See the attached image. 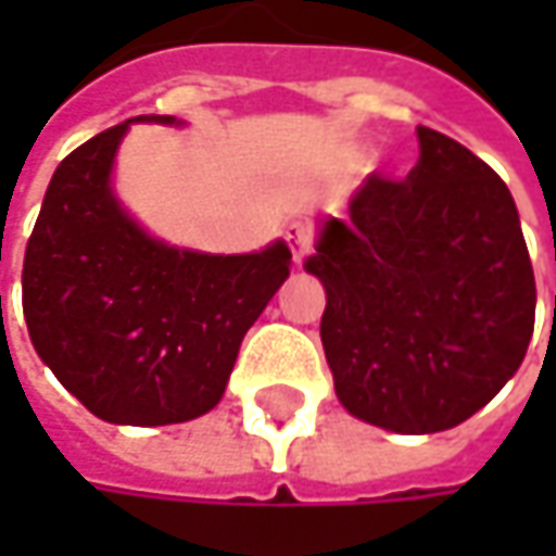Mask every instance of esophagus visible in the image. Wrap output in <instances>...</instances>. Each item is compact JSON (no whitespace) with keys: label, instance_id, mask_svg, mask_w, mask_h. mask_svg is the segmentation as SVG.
<instances>
[{"label":"esophagus","instance_id":"esophagus-1","mask_svg":"<svg viewBox=\"0 0 556 556\" xmlns=\"http://www.w3.org/2000/svg\"><path fill=\"white\" fill-rule=\"evenodd\" d=\"M288 244L290 253H293V263L300 266V263L312 253V247H315V228L306 223L288 225Z\"/></svg>","mask_w":556,"mask_h":556}]
</instances>
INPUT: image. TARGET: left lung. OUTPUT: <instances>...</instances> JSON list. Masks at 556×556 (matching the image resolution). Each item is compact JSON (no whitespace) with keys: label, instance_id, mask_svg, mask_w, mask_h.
Here are the masks:
<instances>
[{"label":"left lung","instance_id":"left-lung-1","mask_svg":"<svg viewBox=\"0 0 556 556\" xmlns=\"http://www.w3.org/2000/svg\"><path fill=\"white\" fill-rule=\"evenodd\" d=\"M417 141L408 179L374 173L306 263L328 290L321 343L337 399L395 433L477 415L535 328V275L502 176L430 126Z\"/></svg>","mask_w":556,"mask_h":556}]
</instances>
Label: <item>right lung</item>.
Returning <instances> with one entry per match:
<instances>
[{
    "mask_svg": "<svg viewBox=\"0 0 556 556\" xmlns=\"http://www.w3.org/2000/svg\"><path fill=\"white\" fill-rule=\"evenodd\" d=\"M126 126L58 163L24 253V318L39 358L96 417L182 424L223 399L290 250L206 256L148 238L108 188Z\"/></svg>",
    "mask_w": 556,
    "mask_h": 556,
    "instance_id": "1",
    "label": "right lung"
}]
</instances>
